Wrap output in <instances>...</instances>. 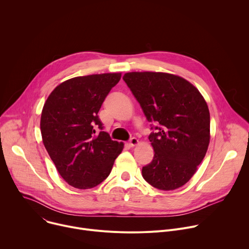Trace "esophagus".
<instances>
[{
	"mask_svg": "<svg viewBox=\"0 0 249 249\" xmlns=\"http://www.w3.org/2000/svg\"><path fill=\"white\" fill-rule=\"evenodd\" d=\"M139 144V140L137 138H131L129 141V145L130 147H135Z\"/></svg>",
	"mask_w": 249,
	"mask_h": 249,
	"instance_id": "esophagus-1",
	"label": "esophagus"
}]
</instances>
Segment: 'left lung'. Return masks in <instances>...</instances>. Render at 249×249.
<instances>
[{"mask_svg": "<svg viewBox=\"0 0 249 249\" xmlns=\"http://www.w3.org/2000/svg\"><path fill=\"white\" fill-rule=\"evenodd\" d=\"M124 82L140 103L155 132L149 140L153 160L143 166L144 179L160 190L187 183L210 143V112L200 91L185 79L157 72H132Z\"/></svg>", "mask_w": 249, "mask_h": 249, "instance_id": "obj_1", "label": "left lung"}]
</instances>
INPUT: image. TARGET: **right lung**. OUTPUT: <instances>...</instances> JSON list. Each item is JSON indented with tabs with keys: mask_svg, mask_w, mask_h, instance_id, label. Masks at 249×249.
I'll return each instance as SVG.
<instances>
[{
	"mask_svg": "<svg viewBox=\"0 0 249 249\" xmlns=\"http://www.w3.org/2000/svg\"><path fill=\"white\" fill-rule=\"evenodd\" d=\"M120 79L121 73L70 79L56 87L44 103L40 119L44 147L63 179L75 188L100 184L123 150V143L101 131L97 115Z\"/></svg>",
	"mask_w": 249,
	"mask_h": 249,
	"instance_id": "right-lung-1",
	"label": "right lung"
}]
</instances>
